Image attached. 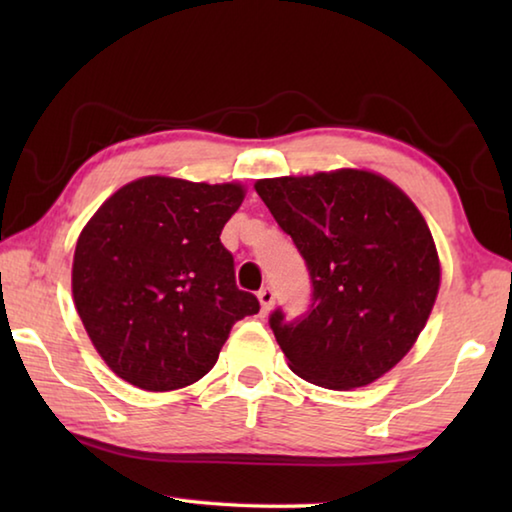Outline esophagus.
I'll list each match as a JSON object with an SVG mask.
<instances>
[{
  "label": "esophagus",
  "instance_id": "34e87169",
  "mask_svg": "<svg viewBox=\"0 0 512 512\" xmlns=\"http://www.w3.org/2000/svg\"><path fill=\"white\" fill-rule=\"evenodd\" d=\"M257 298H259V305H262V311H271L275 302V291L271 287H264L257 291Z\"/></svg>",
  "mask_w": 512,
  "mask_h": 512
}]
</instances>
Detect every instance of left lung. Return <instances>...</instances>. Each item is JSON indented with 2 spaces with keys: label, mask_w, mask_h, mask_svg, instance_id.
Returning a JSON list of instances; mask_svg holds the SVG:
<instances>
[{
  "label": "left lung",
  "mask_w": 512,
  "mask_h": 512,
  "mask_svg": "<svg viewBox=\"0 0 512 512\" xmlns=\"http://www.w3.org/2000/svg\"><path fill=\"white\" fill-rule=\"evenodd\" d=\"M255 189L311 280L305 314L268 318L291 370L334 391L372 384L413 348L436 302L440 262L427 221L370 171L266 178Z\"/></svg>",
  "instance_id": "1"
}]
</instances>
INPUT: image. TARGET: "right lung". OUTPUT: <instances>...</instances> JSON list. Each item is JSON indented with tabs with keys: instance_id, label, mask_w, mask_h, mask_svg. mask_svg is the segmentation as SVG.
I'll use <instances>...</instances> for the list:
<instances>
[{
	"instance_id": "right-lung-1",
	"label": "right lung",
	"mask_w": 512,
	"mask_h": 512,
	"mask_svg": "<svg viewBox=\"0 0 512 512\" xmlns=\"http://www.w3.org/2000/svg\"><path fill=\"white\" fill-rule=\"evenodd\" d=\"M235 183L146 176L112 194L76 241L74 305L94 348L128 384L162 393L214 368L232 325L259 311L235 282L221 230Z\"/></svg>"
}]
</instances>
